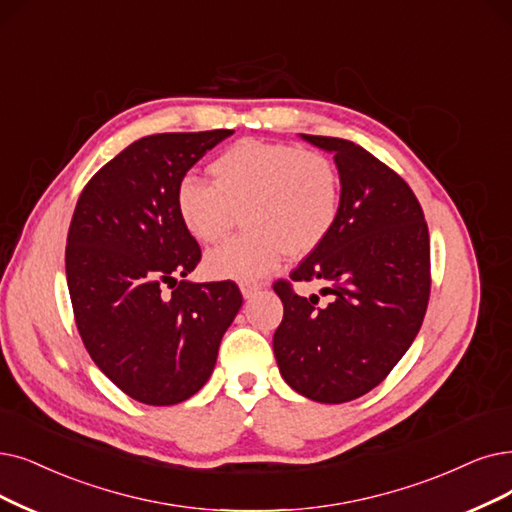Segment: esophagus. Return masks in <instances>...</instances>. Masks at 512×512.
Listing matches in <instances>:
<instances>
[{"instance_id": "obj_1", "label": "esophagus", "mask_w": 512, "mask_h": 512, "mask_svg": "<svg viewBox=\"0 0 512 512\" xmlns=\"http://www.w3.org/2000/svg\"><path fill=\"white\" fill-rule=\"evenodd\" d=\"M239 290H241L243 298H252V296L260 290V285H258V283H248V281H245V283L239 285Z\"/></svg>"}]
</instances>
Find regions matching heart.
Segmentation results:
<instances>
[{"label":"heart","mask_w":512,"mask_h":512,"mask_svg":"<svg viewBox=\"0 0 512 512\" xmlns=\"http://www.w3.org/2000/svg\"><path fill=\"white\" fill-rule=\"evenodd\" d=\"M212 182L185 178L176 187V214L199 243H216L235 210L252 229L206 256L214 279L256 281L283 258L313 252L332 231L340 210V176L330 157L288 142L245 138L208 166Z\"/></svg>","instance_id":"b5f03b06"}]
</instances>
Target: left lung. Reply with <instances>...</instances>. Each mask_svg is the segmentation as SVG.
I'll return each mask as SVG.
<instances>
[{
  "instance_id": "left-lung-1",
  "label": "left lung",
  "mask_w": 512,
  "mask_h": 512,
  "mask_svg": "<svg viewBox=\"0 0 512 512\" xmlns=\"http://www.w3.org/2000/svg\"><path fill=\"white\" fill-rule=\"evenodd\" d=\"M300 138L334 155L340 210L290 275L319 281L327 304L277 281L283 321L273 351L296 393L346 403L370 393L412 346L431 294V245L420 203L399 174L355 142Z\"/></svg>"
}]
</instances>
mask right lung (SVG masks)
<instances>
[{
	"label": "right lung",
	"mask_w": 512,
	"mask_h": 512,
	"mask_svg": "<svg viewBox=\"0 0 512 512\" xmlns=\"http://www.w3.org/2000/svg\"><path fill=\"white\" fill-rule=\"evenodd\" d=\"M231 134L140 138L77 199L65 256L77 330L100 372L140 403L193 397L210 380L220 340L241 309L233 281L187 279L201 250L176 214L178 182ZM163 282L172 293L162 292Z\"/></svg>",
	"instance_id": "add662e5"
}]
</instances>
